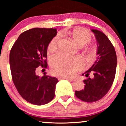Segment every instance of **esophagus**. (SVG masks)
Listing matches in <instances>:
<instances>
[{"label": "esophagus", "instance_id": "1", "mask_svg": "<svg viewBox=\"0 0 126 126\" xmlns=\"http://www.w3.org/2000/svg\"><path fill=\"white\" fill-rule=\"evenodd\" d=\"M58 80H62V79H66V80H70V81H73L75 80V79L72 78V77H69L66 76H59L58 77Z\"/></svg>", "mask_w": 126, "mask_h": 126}]
</instances>
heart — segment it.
Listing matches in <instances>:
<instances>
[{"label": "heart", "instance_id": "obj_1", "mask_svg": "<svg viewBox=\"0 0 126 126\" xmlns=\"http://www.w3.org/2000/svg\"><path fill=\"white\" fill-rule=\"evenodd\" d=\"M69 34L79 46L88 44L91 36L84 29H76L69 32ZM60 35H57L50 41L48 45L49 51H54L58 49ZM83 60L78 57H72L60 53L53 56L50 59L51 70L53 73L61 76H71L83 68Z\"/></svg>", "mask_w": 126, "mask_h": 126}]
</instances>
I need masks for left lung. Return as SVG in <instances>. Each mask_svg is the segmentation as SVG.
I'll return each instance as SVG.
<instances>
[{
    "mask_svg": "<svg viewBox=\"0 0 126 126\" xmlns=\"http://www.w3.org/2000/svg\"><path fill=\"white\" fill-rule=\"evenodd\" d=\"M97 44L96 61L82 75L88 77L83 82L84 89L76 91L75 95L81 100L92 103L99 100L107 94L112 85L116 73L117 57L113 45L100 31L92 29ZM92 73L93 78H88Z\"/></svg>",
    "mask_w": 126,
    "mask_h": 126,
    "instance_id": "obj_1",
    "label": "left lung"
}]
</instances>
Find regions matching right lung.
I'll return each mask as SVG.
<instances>
[{
    "mask_svg": "<svg viewBox=\"0 0 126 126\" xmlns=\"http://www.w3.org/2000/svg\"><path fill=\"white\" fill-rule=\"evenodd\" d=\"M57 35L56 29L34 28L19 36L10 53V65L14 84L25 100L42 106L54 97L56 77L44 73L36 75L38 66H47V49L50 41Z\"/></svg>",
    "mask_w": 126,
    "mask_h": 126,
    "instance_id": "right-lung-1",
    "label": "right lung"
}]
</instances>
